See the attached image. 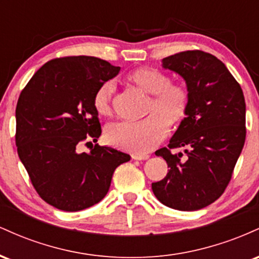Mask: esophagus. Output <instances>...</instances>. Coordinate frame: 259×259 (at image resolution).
I'll return each mask as SVG.
<instances>
[{
  "label": "esophagus",
  "mask_w": 259,
  "mask_h": 259,
  "mask_svg": "<svg viewBox=\"0 0 259 259\" xmlns=\"http://www.w3.org/2000/svg\"><path fill=\"white\" fill-rule=\"evenodd\" d=\"M132 158L136 159V160H146L150 158V156L146 153H134V154H132Z\"/></svg>",
  "instance_id": "esophagus-1"
}]
</instances>
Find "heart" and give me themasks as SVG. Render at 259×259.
<instances>
[{"label":"heart","mask_w":259,"mask_h":259,"mask_svg":"<svg viewBox=\"0 0 259 259\" xmlns=\"http://www.w3.org/2000/svg\"><path fill=\"white\" fill-rule=\"evenodd\" d=\"M129 80L145 94L151 95L147 115L139 121H120L107 129V139L114 146L135 153L153 150L167 136L169 125L184 120L189 108V91L180 84H170L165 73L154 68H141L129 75ZM114 82L106 81L97 89L94 107L101 115L112 112Z\"/></svg>","instance_id":"obj_1"}]
</instances>
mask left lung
<instances>
[{"instance_id": "8db88e82", "label": "left lung", "mask_w": 259, "mask_h": 259, "mask_svg": "<svg viewBox=\"0 0 259 259\" xmlns=\"http://www.w3.org/2000/svg\"><path fill=\"white\" fill-rule=\"evenodd\" d=\"M162 68L185 80L189 108L168 148L156 151L169 170L152 183V191L164 206L197 210L218 200L231 179L245 145V97L225 64L209 53H177L163 58ZM178 147L186 157L171 152Z\"/></svg>"}]
</instances>
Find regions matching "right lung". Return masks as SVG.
<instances>
[{
	"label": "right lung",
	"mask_w": 259,
	"mask_h": 259,
	"mask_svg": "<svg viewBox=\"0 0 259 259\" xmlns=\"http://www.w3.org/2000/svg\"><path fill=\"white\" fill-rule=\"evenodd\" d=\"M119 70L90 56L56 58L44 64L20 94L18 156L40 197L58 209L78 212L99 203L115 168L130 160L129 154L109 146L78 151L82 141L100 138L95 94Z\"/></svg>",
	"instance_id": "1"
}]
</instances>
